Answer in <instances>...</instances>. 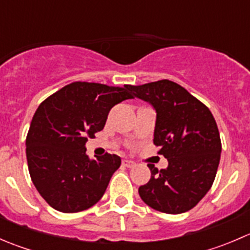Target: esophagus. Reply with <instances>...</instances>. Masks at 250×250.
I'll return each instance as SVG.
<instances>
[{
  "label": "esophagus",
  "mask_w": 250,
  "mask_h": 250,
  "mask_svg": "<svg viewBox=\"0 0 250 250\" xmlns=\"http://www.w3.org/2000/svg\"><path fill=\"white\" fill-rule=\"evenodd\" d=\"M122 165L125 166V167H127V168H133L135 166V163L133 162V161H130V160H123Z\"/></svg>",
  "instance_id": "34e87169"
}]
</instances>
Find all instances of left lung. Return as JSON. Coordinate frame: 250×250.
Here are the masks:
<instances>
[{
	"label": "left lung",
	"mask_w": 250,
	"mask_h": 250,
	"mask_svg": "<svg viewBox=\"0 0 250 250\" xmlns=\"http://www.w3.org/2000/svg\"><path fill=\"white\" fill-rule=\"evenodd\" d=\"M129 89L156 110L153 144L168 160L166 169L147 165L151 179L139 188L141 200L162 213H185L202 200L215 179L221 153L215 120L202 102L173 81Z\"/></svg>",
	"instance_id": "1"
}]
</instances>
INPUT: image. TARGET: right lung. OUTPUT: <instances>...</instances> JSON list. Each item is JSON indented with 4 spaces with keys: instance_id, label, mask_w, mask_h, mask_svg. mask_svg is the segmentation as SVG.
<instances>
[{
    "instance_id": "1",
    "label": "right lung",
    "mask_w": 250,
    "mask_h": 250,
    "mask_svg": "<svg viewBox=\"0 0 250 250\" xmlns=\"http://www.w3.org/2000/svg\"><path fill=\"white\" fill-rule=\"evenodd\" d=\"M125 87L74 82L48 97L32 117L26 158L35 188L52 208L77 213L94 206L120 168L117 155L90 160L88 138L104 128L110 110L132 99Z\"/></svg>"
}]
</instances>
